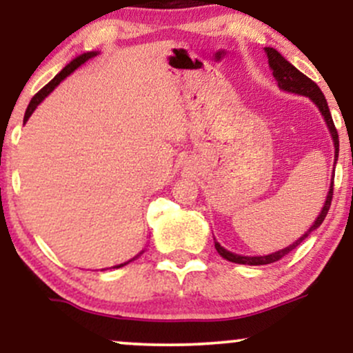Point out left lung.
Masks as SVG:
<instances>
[{"label": "left lung", "mask_w": 353, "mask_h": 353, "mask_svg": "<svg viewBox=\"0 0 353 353\" xmlns=\"http://www.w3.org/2000/svg\"><path fill=\"white\" fill-rule=\"evenodd\" d=\"M265 52H267V59H269V66H270V70H272V74H274L275 81H277L279 88L283 89V91H287V92H295V94L307 96V98L312 99V103H315V106L319 108V111L322 112L323 119H325V123H327V128H329V131H330L332 139H334L335 163H337V159H339V134H337V129H335L334 119H332L330 109H329V106H327V99H325V96H323V92L320 91V88L314 83V81H312L310 78H307V76L303 74V72L299 71L294 64H290L289 61L283 58V56L277 50H274V48H265ZM332 196H334V182L330 184L325 204H323L322 210H320L319 217L315 219L314 225H312V228L307 230V232L303 234L301 239H297L292 245L285 247V249L277 250V252L269 254V255H259V257L255 255V257H249V255H239V254L229 252V250L224 249V247L219 244L217 241H214V244H216V250L222 255V257L228 259L229 262H236V264H244V265H265V264H272V262L281 261L283 255H287L290 250H294L295 247L301 244L303 239L309 236L312 230H315L320 224H322L323 219H325L327 212H329V209H330Z\"/></svg>", "instance_id": "1"}]
</instances>
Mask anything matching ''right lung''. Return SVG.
<instances>
[{
	"instance_id": "1",
	"label": "right lung",
	"mask_w": 353,
	"mask_h": 353,
	"mask_svg": "<svg viewBox=\"0 0 353 353\" xmlns=\"http://www.w3.org/2000/svg\"><path fill=\"white\" fill-rule=\"evenodd\" d=\"M98 54V52L96 51H89V52H84V54H81V56H78V58L76 59H72L70 64H68V66H64L63 68V71L59 72V74H56L54 76V79H51L50 83L46 84V86H44L41 91H38L36 92V94L33 96V99H31V103H30V106H28V109H26V112H24V123H26L28 119H30V116L33 114V111L36 108H38V104L41 103V101L46 98L48 94H50V92L52 91V89H54L56 86H58V84L61 83V81H63L64 78H66V76H70L72 71L74 70H78V68L81 66V64H84L86 63L88 59H91V58H94V56ZM143 254V252H141ZM137 257V255H136ZM134 257V259H136ZM134 259H131V261H134ZM131 261H128V262H124V264H119V265H114V269H119V267H123V265H125V264H129V262Z\"/></svg>"
}]
</instances>
